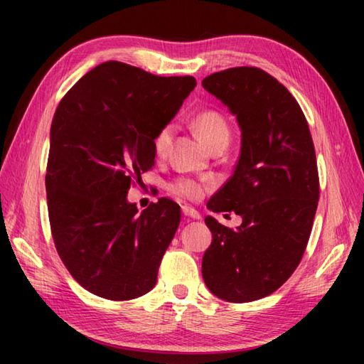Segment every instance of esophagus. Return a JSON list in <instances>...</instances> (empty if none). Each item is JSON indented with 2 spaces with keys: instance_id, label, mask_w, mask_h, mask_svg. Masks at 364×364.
I'll return each mask as SVG.
<instances>
[{
  "instance_id": "esophagus-1",
  "label": "esophagus",
  "mask_w": 364,
  "mask_h": 364,
  "mask_svg": "<svg viewBox=\"0 0 364 364\" xmlns=\"http://www.w3.org/2000/svg\"><path fill=\"white\" fill-rule=\"evenodd\" d=\"M184 213H186V215H191V210H188V208H184Z\"/></svg>"
}]
</instances>
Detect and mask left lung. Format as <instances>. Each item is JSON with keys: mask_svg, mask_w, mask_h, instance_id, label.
Returning <instances> with one entry per match:
<instances>
[{"mask_svg": "<svg viewBox=\"0 0 364 364\" xmlns=\"http://www.w3.org/2000/svg\"><path fill=\"white\" fill-rule=\"evenodd\" d=\"M159 77L107 60L67 91L51 123L46 167L53 241L72 278L107 300L152 291L180 225L176 202H128L154 167L156 138L176 115L196 78ZM156 196V194H154Z\"/></svg>", "mask_w": 364, "mask_h": 364, "instance_id": "8db88e82", "label": "left lung"}]
</instances>
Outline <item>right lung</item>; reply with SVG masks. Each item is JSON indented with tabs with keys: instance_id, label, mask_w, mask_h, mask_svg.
<instances>
[{
	"instance_id": "add662e5",
	"label": "right lung",
	"mask_w": 364,
	"mask_h": 364,
	"mask_svg": "<svg viewBox=\"0 0 364 364\" xmlns=\"http://www.w3.org/2000/svg\"><path fill=\"white\" fill-rule=\"evenodd\" d=\"M202 86L236 115L242 134L217 207L231 217L205 221L212 244L202 278L218 299L247 304L278 291L304 257L319 199L315 146L299 102L262 69L221 70Z\"/></svg>"
}]
</instances>
